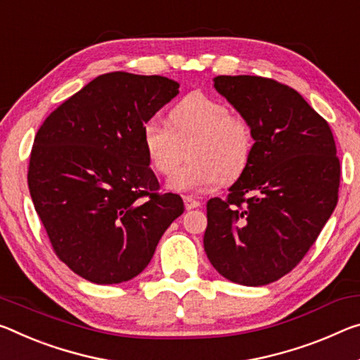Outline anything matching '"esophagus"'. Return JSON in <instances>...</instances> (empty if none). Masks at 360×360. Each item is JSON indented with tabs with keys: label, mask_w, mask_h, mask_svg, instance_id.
<instances>
[{
	"label": "esophagus",
	"mask_w": 360,
	"mask_h": 360,
	"mask_svg": "<svg viewBox=\"0 0 360 360\" xmlns=\"http://www.w3.org/2000/svg\"><path fill=\"white\" fill-rule=\"evenodd\" d=\"M184 205H186V210H193V208L200 207V202L195 200V198H192V197H184Z\"/></svg>",
	"instance_id": "1"
}]
</instances>
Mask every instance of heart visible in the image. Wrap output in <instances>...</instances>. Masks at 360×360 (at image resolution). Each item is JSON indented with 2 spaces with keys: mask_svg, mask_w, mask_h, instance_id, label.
Listing matches in <instances>:
<instances>
[{
  "mask_svg": "<svg viewBox=\"0 0 360 360\" xmlns=\"http://www.w3.org/2000/svg\"><path fill=\"white\" fill-rule=\"evenodd\" d=\"M142 142L153 171L171 176L189 146L191 162L169 179L168 187L181 192L208 189L240 178L252 162L255 138L245 117L231 113L219 99L191 93L169 112V123L149 118Z\"/></svg>",
  "mask_w": 360,
  "mask_h": 360,
  "instance_id": "obj_1",
  "label": "heart"
}]
</instances>
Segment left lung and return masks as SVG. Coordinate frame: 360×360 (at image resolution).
<instances>
[{"mask_svg": "<svg viewBox=\"0 0 360 360\" xmlns=\"http://www.w3.org/2000/svg\"><path fill=\"white\" fill-rule=\"evenodd\" d=\"M252 124V162L226 198H210L203 247L227 281L259 287L288 274L338 202L333 133L298 91L264 77L214 78Z\"/></svg>", "mask_w": 360, "mask_h": 360, "instance_id": "obj_1", "label": "left lung"}]
</instances>
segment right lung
<instances>
[{"instance_id": "add662e5", "label": "right lung", "mask_w": 360, "mask_h": 360, "mask_svg": "<svg viewBox=\"0 0 360 360\" xmlns=\"http://www.w3.org/2000/svg\"><path fill=\"white\" fill-rule=\"evenodd\" d=\"M179 94L158 75L104 73L49 113L33 141L28 189L62 262L86 281L127 282L184 211L160 193L142 128Z\"/></svg>"}]
</instances>
